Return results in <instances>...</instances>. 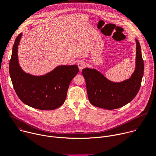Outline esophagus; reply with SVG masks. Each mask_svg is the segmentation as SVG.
Masks as SVG:
<instances>
[{
    "label": "esophagus",
    "instance_id": "esophagus-1",
    "mask_svg": "<svg viewBox=\"0 0 156 156\" xmlns=\"http://www.w3.org/2000/svg\"><path fill=\"white\" fill-rule=\"evenodd\" d=\"M78 68H79L80 70H81L86 66V63L83 61H81L78 63Z\"/></svg>",
    "mask_w": 156,
    "mask_h": 156
}]
</instances>
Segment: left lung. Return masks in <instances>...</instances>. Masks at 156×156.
<instances>
[{"label": "left lung", "mask_w": 156, "mask_h": 156, "mask_svg": "<svg viewBox=\"0 0 156 156\" xmlns=\"http://www.w3.org/2000/svg\"><path fill=\"white\" fill-rule=\"evenodd\" d=\"M136 41V69L131 78L121 83L108 81L95 69H83L88 99L93 105L112 110L131 102L138 94L144 73V61L139 41Z\"/></svg>", "instance_id": "1"}]
</instances>
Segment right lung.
I'll return each mask as SVG.
<instances>
[{"instance_id":"right-lung-1","label":"right lung","mask_w":156,"mask_h":156,"mask_svg":"<svg viewBox=\"0 0 156 156\" xmlns=\"http://www.w3.org/2000/svg\"><path fill=\"white\" fill-rule=\"evenodd\" d=\"M21 34L16 37L9 63V73L14 90L25 104L40 110H54L65 101L72 79L79 72L77 65L58 66L51 72L34 76L23 72L18 60V46Z\"/></svg>"}]
</instances>
